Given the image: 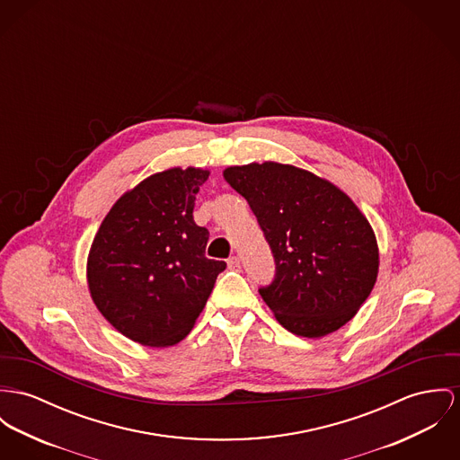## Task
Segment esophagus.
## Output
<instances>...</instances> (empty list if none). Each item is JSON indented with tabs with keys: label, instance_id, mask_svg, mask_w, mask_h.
I'll return each instance as SVG.
<instances>
[{
	"label": "esophagus",
	"instance_id": "1",
	"mask_svg": "<svg viewBox=\"0 0 460 460\" xmlns=\"http://www.w3.org/2000/svg\"><path fill=\"white\" fill-rule=\"evenodd\" d=\"M227 268L238 271V270H240V259H238V257H229V259H227Z\"/></svg>",
	"mask_w": 460,
	"mask_h": 460
}]
</instances>
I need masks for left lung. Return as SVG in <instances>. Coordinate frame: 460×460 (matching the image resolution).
Listing matches in <instances>:
<instances>
[{
  "mask_svg": "<svg viewBox=\"0 0 460 460\" xmlns=\"http://www.w3.org/2000/svg\"><path fill=\"white\" fill-rule=\"evenodd\" d=\"M257 217L277 275L259 288L287 331L322 338L355 317L380 266L375 231L334 183L303 168L266 161L224 170Z\"/></svg>",
  "mask_w": 460,
  "mask_h": 460,
  "instance_id": "1",
  "label": "left lung"
}]
</instances>
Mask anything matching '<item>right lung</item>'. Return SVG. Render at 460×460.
Here are the masks:
<instances>
[{
  "label": "right lung",
  "instance_id": "right-lung-1",
  "mask_svg": "<svg viewBox=\"0 0 460 460\" xmlns=\"http://www.w3.org/2000/svg\"><path fill=\"white\" fill-rule=\"evenodd\" d=\"M208 175L189 166L145 178L115 201L93 240L91 297L120 334L145 347L181 341L226 270L205 257L208 229L192 217Z\"/></svg>",
  "mask_w": 460,
  "mask_h": 460
}]
</instances>
